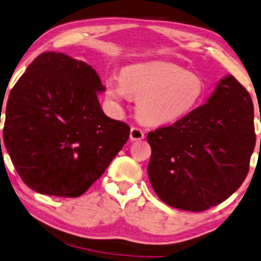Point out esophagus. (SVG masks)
<instances>
[{"mask_svg":"<svg viewBox=\"0 0 261 261\" xmlns=\"http://www.w3.org/2000/svg\"><path fill=\"white\" fill-rule=\"evenodd\" d=\"M144 138V132L139 127H132L130 129V140L132 141H139Z\"/></svg>","mask_w":261,"mask_h":261,"instance_id":"obj_1","label":"esophagus"}]
</instances>
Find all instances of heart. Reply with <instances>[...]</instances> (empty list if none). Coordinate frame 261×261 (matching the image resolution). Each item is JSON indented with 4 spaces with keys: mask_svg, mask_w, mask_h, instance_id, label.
<instances>
[{
    "mask_svg": "<svg viewBox=\"0 0 261 261\" xmlns=\"http://www.w3.org/2000/svg\"><path fill=\"white\" fill-rule=\"evenodd\" d=\"M108 101L120 106L136 97V112L148 123H167L189 113L202 100L204 83L195 72L171 63L146 62L126 66L105 82Z\"/></svg>",
    "mask_w": 261,
    "mask_h": 261,
    "instance_id": "heart-1",
    "label": "heart"
}]
</instances>
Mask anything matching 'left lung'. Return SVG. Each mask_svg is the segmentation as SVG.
<instances>
[{
	"mask_svg": "<svg viewBox=\"0 0 261 261\" xmlns=\"http://www.w3.org/2000/svg\"><path fill=\"white\" fill-rule=\"evenodd\" d=\"M253 118L250 93L228 74L206 103L149 132L147 170L159 198L176 209L200 212L230 197L250 168Z\"/></svg>",
	"mask_w": 261,
	"mask_h": 261,
	"instance_id": "left-lung-1",
	"label": "left lung"
}]
</instances>
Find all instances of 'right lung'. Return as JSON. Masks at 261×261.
I'll use <instances>...</instances> for the list:
<instances>
[{
	"label": "right lung",
	"instance_id": "add662e5",
	"mask_svg": "<svg viewBox=\"0 0 261 261\" xmlns=\"http://www.w3.org/2000/svg\"><path fill=\"white\" fill-rule=\"evenodd\" d=\"M103 90L92 66L64 54L44 52L28 66L8 98L3 140L30 189L78 197L122 149L130 128L103 113Z\"/></svg>",
	"mask_w": 261,
	"mask_h": 261
}]
</instances>
